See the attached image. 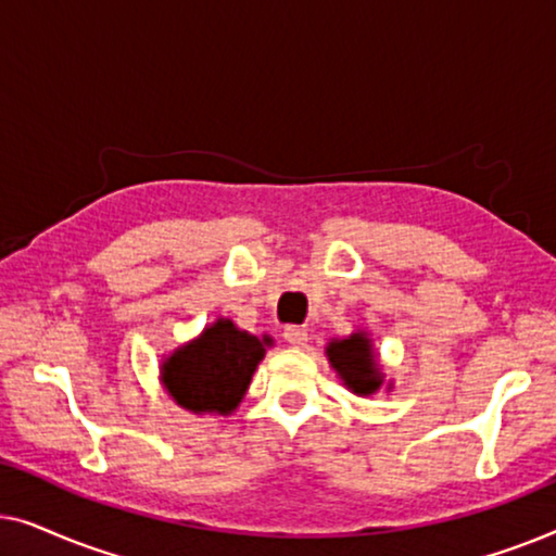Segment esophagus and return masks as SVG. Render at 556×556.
<instances>
[{"instance_id":"34e87169","label":"esophagus","mask_w":556,"mask_h":556,"mask_svg":"<svg viewBox=\"0 0 556 556\" xmlns=\"http://www.w3.org/2000/svg\"><path fill=\"white\" fill-rule=\"evenodd\" d=\"M283 339L291 346H303L308 341V331L303 326H286L283 329Z\"/></svg>"}]
</instances>
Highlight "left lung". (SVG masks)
<instances>
[{"instance_id":"left-lung-1","label":"left lung","mask_w":556,"mask_h":556,"mask_svg":"<svg viewBox=\"0 0 556 556\" xmlns=\"http://www.w3.org/2000/svg\"><path fill=\"white\" fill-rule=\"evenodd\" d=\"M331 367L339 371V377L349 384V390L356 394H371L379 390L382 379H379L377 371V359L371 354L369 339L364 333H354V337L331 341L329 349Z\"/></svg>"}]
</instances>
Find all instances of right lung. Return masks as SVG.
Instances as JSON below:
<instances>
[{
	"instance_id": "right-lung-1",
	"label": "right lung",
	"mask_w": 556,
	"mask_h": 556,
	"mask_svg": "<svg viewBox=\"0 0 556 556\" xmlns=\"http://www.w3.org/2000/svg\"><path fill=\"white\" fill-rule=\"evenodd\" d=\"M265 344L232 321L212 324L192 344L179 349L164 364V384L181 407L192 413L227 415L240 405Z\"/></svg>"
}]
</instances>
